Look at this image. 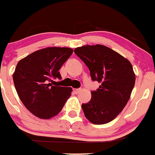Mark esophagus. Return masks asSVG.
Returning a JSON list of instances; mask_svg holds the SVG:
<instances>
[{"instance_id": "34e87169", "label": "esophagus", "mask_w": 155, "mask_h": 155, "mask_svg": "<svg viewBox=\"0 0 155 155\" xmlns=\"http://www.w3.org/2000/svg\"><path fill=\"white\" fill-rule=\"evenodd\" d=\"M81 90V89H73V91H74V92L75 94H78V93H79V92Z\"/></svg>"}]
</instances>
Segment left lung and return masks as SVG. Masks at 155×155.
Instances as JSON below:
<instances>
[{
    "mask_svg": "<svg viewBox=\"0 0 155 155\" xmlns=\"http://www.w3.org/2000/svg\"><path fill=\"white\" fill-rule=\"evenodd\" d=\"M74 51L89 68L92 81L101 83L99 88L91 92L90 101L81 105L86 118L95 125L111 122L127 104L134 87L131 63L101 45H84Z\"/></svg>",
    "mask_w": 155,
    "mask_h": 155,
    "instance_id": "1",
    "label": "left lung"
}]
</instances>
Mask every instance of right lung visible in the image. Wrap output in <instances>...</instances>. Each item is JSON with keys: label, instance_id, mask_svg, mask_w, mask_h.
<instances>
[{"label": "right lung", "instance_id": "right-lung-1", "mask_svg": "<svg viewBox=\"0 0 155 155\" xmlns=\"http://www.w3.org/2000/svg\"><path fill=\"white\" fill-rule=\"evenodd\" d=\"M72 53L69 48H46L17 64L12 75L15 89L25 107L37 117L48 119L55 116L71 96V87L53 86L50 82L62 79L59 70Z\"/></svg>", "mask_w": 155, "mask_h": 155}]
</instances>
